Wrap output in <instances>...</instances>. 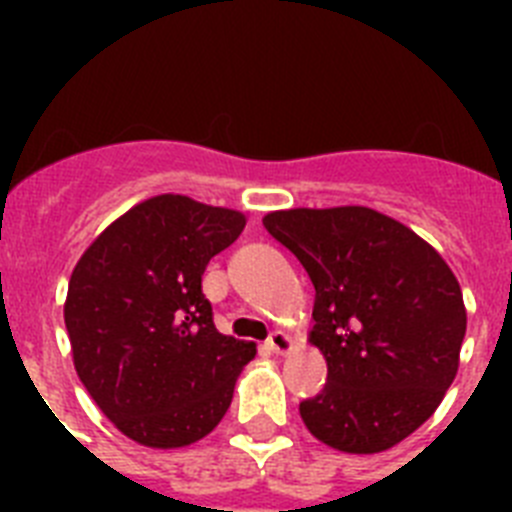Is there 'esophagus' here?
Listing matches in <instances>:
<instances>
[{
    "label": "esophagus",
    "mask_w": 512,
    "mask_h": 512,
    "mask_svg": "<svg viewBox=\"0 0 512 512\" xmlns=\"http://www.w3.org/2000/svg\"><path fill=\"white\" fill-rule=\"evenodd\" d=\"M266 346H269V351H274V354H287L289 348H292V338H289L284 330H274L269 336V341H266Z\"/></svg>",
    "instance_id": "34e87169"
}]
</instances>
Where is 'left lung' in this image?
Returning a JSON list of instances; mask_svg holds the SVG:
<instances>
[{"label": "left lung", "mask_w": 512, "mask_h": 512, "mask_svg": "<svg viewBox=\"0 0 512 512\" xmlns=\"http://www.w3.org/2000/svg\"><path fill=\"white\" fill-rule=\"evenodd\" d=\"M264 228L315 287L310 343L328 382L300 402L307 431L346 454H379L436 413L459 369L467 310L433 246L369 207L269 212Z\"/></svg>", "instance_id": "obj_1"}]
</instances>
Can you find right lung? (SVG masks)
Instances as JSON below:
<instances>
[{
    "label": "right lung",
    "instance_id": "1",
    "mask_svg": "<svg viewBox=\"0 0 512 512\" xmlns=\"http://www.w3.org/2000/svg\"><path fill=\"white\" fill-rule=\"evenodd\" d=\"M243 228L241 212L158 194L104 228L74 266L63 320L76 374L135 443L189 446L228 413L256 346L215 328L202 274Z\"/></svg>",
    "mask_w": 512,
    "mask_h": 512
}]
</instances>
